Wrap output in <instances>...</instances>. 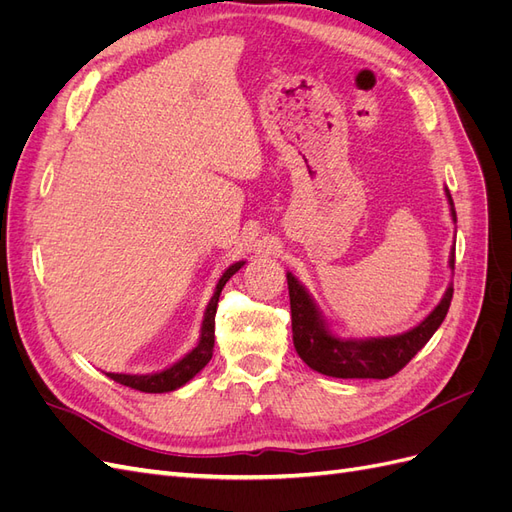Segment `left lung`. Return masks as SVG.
<instances>
[{"label": "left lung", "instance_id": "8db88e82", "mask_svg": "<svg viewBox=\"0 0 512 512\" xmlns=\"http://www.w3.org/2000/svg\"><path fill=\"white\" fill-rule=\"evenodd\" d=\"M446 192L448 205H451L453 222H457L455 205L451 192ZM448 265L455 269V247L448 258ZM288 294H290V314H292V342L301 359L318 374L331 378H376L384 380L395 376L404 369L412 356L421 350L431 335L438 331L446 318L448 307L453 299V286H448L442 301L436 309L414 329L391 335V337H365V339H344L331 333L327 320L320 314L314 299L309 297L297 277L286 273Z\"/></svg>", "mask_w": 512, "mask_h": 512}]
</instances>
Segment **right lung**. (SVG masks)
I'll list each match as a JSON object with an SVG mask.
<instances>
[{
  "instance_id": "right-lung-1",
  "label": "right lung",
  "mask_w": 512,
  "mask_h": 512,
  "mask_svg": "<svg viewBox=\"0 0 512 512\" xmlns=\"http://www.w3.org/2000/svg\"><path fill=\"white\" fill-rule=\"evenodd\" d=\"M245 265L243 260L230 265L222 277L218 286H215L213 297L205 309V318H203V329H200V339L196 348H192L188 354L183 356L181 361H177L175 365H170L158 374H145V376H132V374H106L111 380L130 386V389L143 391V393H168L175 391L179 386H183L185 382H190L200 369H203L213 354V344H215V312H218V301H220V292L226 286V282L235 275L241 267Z\"/></svg>"
}]
</instances>
